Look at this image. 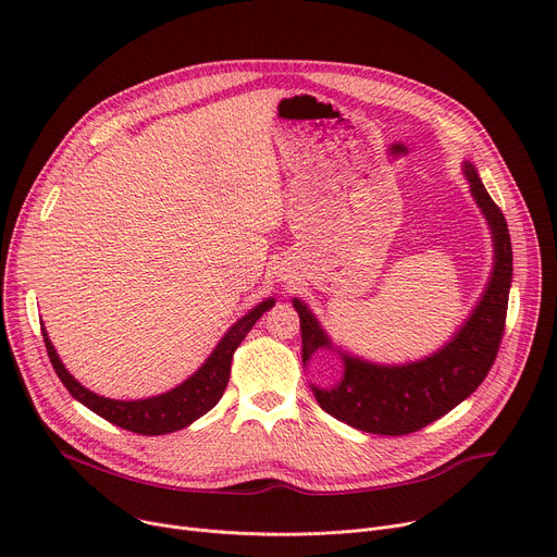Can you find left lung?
Instances as JSON below:
<instances>
[{"label": "left lung", "mask_w": 557, "mask_h": 557, "mask_svg": "<svg viewBox=\"0 0 557 557\" xmlns=\"http://www.w3.org/2000/svg\"><path fill=\"white\" fill-rule=\"evenodd\" d=\"M472 198L487 221L494 261L483 296L460 330L433 355L411 363H372L336 347L313 311L294 298L302 332V363L330 349L343 361L334 386H315L311 393L332 418L376 435H406L447 416L470 397L487 376L504 336L508 294L512 284V246L508 223L483 187L472 162H462Z\"/></svg>", "instance_id": "obj_1"}]
</instances>
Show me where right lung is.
Returning <instances> with one entry per match:
<instances>
[{"label": "right lung", "mask_w": 557, "mask_h": 557, "mask_svg": "<svg viewBox=\"0 0 557 557\" xmlns=\"http://www.w3.org/2000/svg\"><path fill=\"white\" fill-rule=\"evenodd\" d=\"M273 305H275V298H269L259 302L257 307H252L244 318H239L237 323L223 334V338L214 347V352L205 359V363L191 376H187L183 384L162 395L146 397V399L124 401V399H110L87 391L67 372L61 357L55 355L45 327H42V338H45L47 355L55 374L61 376V382L65 384V388L74 399H78L83 406L90 408V411H95L103 420L122 426L126 431L141 433V435H164V433H173L189 426L191 422L212 411V408L219 404L230 379L234 349L242 345V341L252 330V325Z\"/></svg>", "instance_id": "right-lung-1"}]
</instances>
